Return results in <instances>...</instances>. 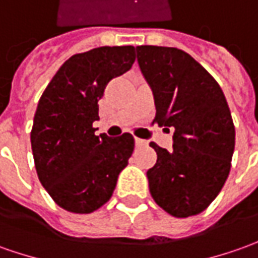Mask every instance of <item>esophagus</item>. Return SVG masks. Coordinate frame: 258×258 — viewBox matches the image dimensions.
Wrapping results in <instances>:
<instances>
[{
	"label": "esophagus",
	"mask_w": 258,
	"mask_h": 258,
	"mask_svg": "<svg viewBox=\"0 0 258 258\" xmlns=\"http://www.w3.org/2000/svg\"><path fill=\"white\" fill-rule=\"evenodd\" d=\"M136 145L140 148V147H145L147 145V141L145 140H141V138H136Z\"/></svg>",
	"instance_id": "34e87169"
}]
</instances>
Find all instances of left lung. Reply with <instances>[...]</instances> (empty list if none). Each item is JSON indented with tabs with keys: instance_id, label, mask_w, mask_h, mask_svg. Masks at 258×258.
Wrapping results in <instances>:
<instances>
[{
	"instance_id": "8db88e82",
	"label": "left lung",
	"mask_w": 258,
	"mask_h": 258,
	"mask_svg": "<svg viewBox=\"0 0 258 258\" xmlns=\"http://www.w3.org/2000/svg\"><path fill=\"white\" fill-rule=\"evenodd\" d=\"M137 60L154 94L159 127H172V150L151 143L157 164L147 171L154 201L169 215H198L230 172L234 125L220 86L186 52L141 45Z\"/></svg>"
}]
</instances>
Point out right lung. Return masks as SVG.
<instances>
[{
  "label": "right lung",
  "mask_w": 258,
  "mask_h": 258,
  "mask_svg": "<svg viewBox=\"0 0 258 258\" xmlns=\"http://www.w3.org/2000/svg\"><path fill=\"white\" fill-rule=\"evenodd\" d=\"M134 46H101L69 57L41 96L31 131L38 178L68 212L92 213L111 198L134 151V137L96 136L99 100L128 72Z\"/></svg>",
  "instance_id": "obj_1"
}]
</instances>
